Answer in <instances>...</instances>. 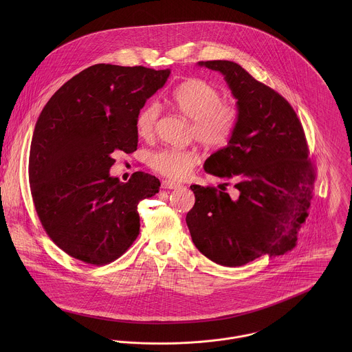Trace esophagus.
I'll return each mask as SVG.
<instances>
[{
	"mask_svg": "<svg viewBox=\"0 0 352 352\" xmlns=\"http://www.w3.org/2000/svg\"><path fill=\"white\" fill-rule=\"evenodd\" d=\"M161 186H162V188H166V190H173V188H179L180 187L179 183H175L172 180H164L161 183Z\"/></svg>",
	"mask_w": 352,
	"mask_h": 352,
	"instance_id": "1",
	"label": "esophagus"
}]
</instances>
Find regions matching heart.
Instances as JSON below:
<instances>
[{
	"label": "heart",
	"mask_w": 352,
	"mask_h": 352,
	"mask_svg": "<svg viewBox=\"0 0 352 352\" xmlns=\"http://www.w3.org/2000/svg\"><path fill=\"white\" fill-rule=\"evenodd\" d=\"M170 105L183 116L191 119L190 137L207 148H222L230 140L237 122L239 107L230 100H222L221 91L201 78H188L180 82L170 94ZM160 107L148 102L137 115L135 129L141 138L154 133ZM198 162L192 149L165 148L151 154V168L170 179H184Z\"/></svg>",
	"instance_id": "1"
}]
</instances>
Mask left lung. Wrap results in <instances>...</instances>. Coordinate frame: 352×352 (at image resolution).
<instances>
[{
  "label": "left lung",
  "instance_id": "8db88e82",
  "mask_svg": "<svg viewBox=\"0 0 352 352\" xmlns=\"http://www.w3.org/2000/svg\"><path fill=\"white\" fill-rule=\"evenodd\" d=\"M199 65L222 73L237 99L240 116L228 146L204 162L207 173L233 182L237 194L191 186L195 204L186 222L192 241L225 267L285 254L297 245L316 182L301 122L289 101L239 63Z\"/></svg>",
  "mask_w": 352,
  "mask_h": 352
}]
</instances>
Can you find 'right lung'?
<instances>
[{
	"instance_id": "obj_1",
	"label": "right lung",
	"mask_w": 352,
	"mask_h": 352,
	"mask_svg": "<svg viewBox=\"0 0 352 352\" xmlns=\"http://www.w3.org/2000/svg\"><path fill=\"white\" fill-rule=\"evenodd\" d=\"M169 74L98 63L65 82L39 115L28 164L32 201L43 229L69 256L104 265L138 237V203L161 183L145 172L122 183L109 168L116 151H137V115Z\"/></svg>"
}]
</instances>
